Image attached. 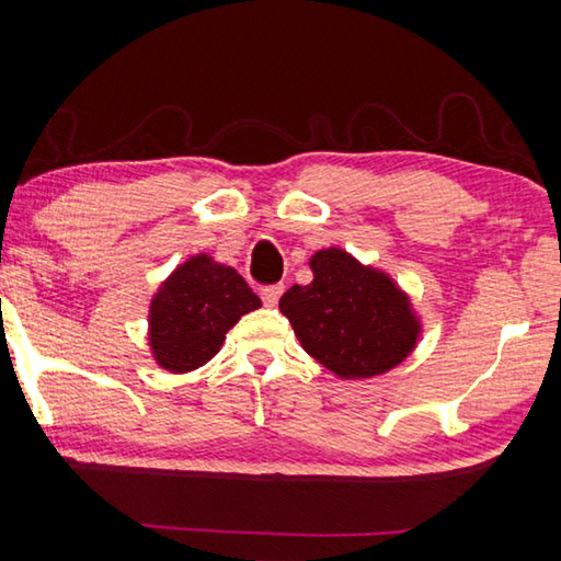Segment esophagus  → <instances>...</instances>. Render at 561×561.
Listing matches in <instances>:
<instances>
[{"label": "esophagus", "instance_id": "1", "mask_svg": "<svg viewBox=\"0 0 561 561\" xmlns=\"http://www.w3.org/2000/svg\"><path fill=\"white\" fill-rule=\"evenodd\" d=\"M282 291H284L282 284H270V287L262 289V301L267 304V307H277Z\"/></svg>", "mask_w": 561, "mask_h": 561}]
</instances>
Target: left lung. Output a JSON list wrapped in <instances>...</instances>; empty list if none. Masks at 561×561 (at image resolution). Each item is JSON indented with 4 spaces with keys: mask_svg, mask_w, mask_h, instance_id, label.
I'll return each instance as SVG.
<instances>
[{
    "mask_svg": "<svg viewBox=\"0 0 561 561\" xmlns=\"http://www.w3.org/2000/svg\"><path fill=\"white\" fill-rule=\"evenodd\" d=\"M314 282L279 299L299 344L341 378L386 374L411 354L421 324L405 294L383 272L336 247L309 260Z\"/></svg>",
    "mask_w": 561,
    "mask_h": 561,
    "instance_id": "8db88e82",
    "label": "left lung"
}]
</instances>
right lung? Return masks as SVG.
I'll list each match as a JSON object with an SVG mask.
<instances>
[{"instance_id": "right-lung-1", "label": "right lung", "mask_w": 561, "mask_h": 561, "mask_svg": "<svg viewBox=\"0 0 561 561\" xmlns=\"http://www.w3.org/2000/svg\"><path fill=\"white\" fill-rule=\"evenodd\" d=\"M262 301L240 274L207 254L170 274L150 304V348L168 371L185 374L220 351L225 334Z\"/></svg>"}]
</instances>
